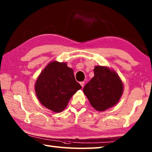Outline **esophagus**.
I'll return each mask as SVG.
<instances>
[{
    "label": "esophagus",
    "mask_w": 152,
    "mask_h": 152,
    "mask_svg": "<svg viewBox=\"0 0 152 152\" xmlns=\"http://www.w3.org/2000/svg\"><path fill=\"white\" fill-rule=\"evenodd\" d=\"M80 85H81L82 87H83V86H84V84H85V82H80Z\"/></svg>",
    "instance_id": "1"
}]
</instances>
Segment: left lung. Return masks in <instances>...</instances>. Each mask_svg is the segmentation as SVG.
Listing matches in <instances>:
<instances>
[{"instance_id":"left-lung-1","label":"left lung","mask_w":152,"mask_h":152,"mask_svg":"<svg viewBox=\"0 0 152 152\" xmlns=\"http://www.w3.org/2000/svg\"><path fill=\"white\" fill-rule=\"evenodd\" d=\"M83 91L93 107L102 112L117 104L123 94L124 86L114 70L106 66H96L94 76Z\"/></svg>"}]
</instances>
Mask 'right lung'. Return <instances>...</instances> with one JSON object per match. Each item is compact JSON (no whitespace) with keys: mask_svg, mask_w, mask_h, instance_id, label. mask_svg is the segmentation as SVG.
Listing matches in <instances>:
<instances>
[{"mask_svg":"<svg viewBox=\"0 0 152 152\" xmlns=\"http://www.w3.org/2000/svg\"><path fill=\"white\" fill-rule=\"evenodd\" d=\"M73 72L66 63L58 61H52L45 67L34 86L42 104L54 112H61L66 108L72 95L82 88Z\"/></svg>","mask_w":152,"mask_h":152,"instance_id":"right-lung-1","label":"right lung"}]
</instances>
